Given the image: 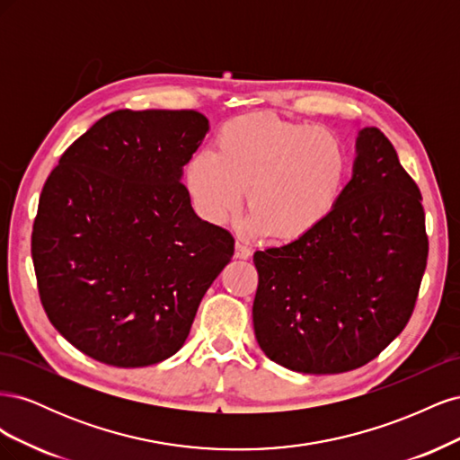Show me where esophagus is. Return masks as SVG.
<instances>
[{"instance_id": "obj_1", "label": "esophagus", "mask_w": 460, "mask_h": 460, "mask_svg": "<svg viewBox=\"0 0 460 460\" xmlns=\"http://www.w3.org/2000/svg\"><path fill=\"white\" fill-rule=\"evenodd\" d=\"M234 255H235V259H249V257H252V247L243 243L242 240H238V242H235Z\"/></svg>"}]
</instances>
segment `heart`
<instances>
[{
	"label": "heart",
	"mask_w": 460,
	"mask_h": 460,
	"mask_svg": "<svg viewBox=\"0 0 460 460\" xmlns=\"http://www.w3.org/2000/svg\"><path fill=\"white\" fill-rule=\"evenodd\" d=\"M349 174V155L336 134L272 115L228 120L217 151H198L188 163V190L199 215L220 225L247 213L276 242L303 238L332 215Z\"/></svg>",
	"instance_id": "heart-1"
}]
</instances>
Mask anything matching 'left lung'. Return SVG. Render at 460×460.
<instances>
[{"mask_svg":"<svg viewBox=\"0 0 460 460\" xmlns=\"http://www.w3.org/2000/svg\"><path fill=\"white\" fill-rule=\"evenodd\" d=\"M426 261L420 190L385 134L363 128L353 178L332 215L303 238L253 255L261 349L305 374L370 363L412 316Z\"/></svg>","mask_w":460,"mask_h":460,"instance_id":"left-lung-1","label":"left lung"}]
</instances>
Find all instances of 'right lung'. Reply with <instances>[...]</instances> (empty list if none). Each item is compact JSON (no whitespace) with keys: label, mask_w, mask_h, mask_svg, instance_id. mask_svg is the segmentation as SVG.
<instances>
[{"label":"right lung","mask_w":460,"mask_h":460,"mask_svg":"<svg viewBox=\"0 0 460 460\" xmlns=\"http://www.w3.org/2000/svg\"><path fill=\"white\" fill-rule=\"evenodd\" d=\"M207 130L191 109L113 111L66 147L40 193V301L61 336L100 363L172 357L232 261V234L193 213L180 182Z\"/></svg>","instance_id":"right-lung-1"}]
</instances>
